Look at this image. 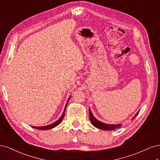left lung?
Instances as JSON below:
<instances>
[{
  "label": "left lung",
  "instance_id": "left-lung-1",
  "mask_svg": "<svg viewBox=\"0 0 160 160\" xmlns=\"http://www.w3.org/2000/svg\"><path fill=\"white\" fill-rule=\"evenodd\" d=\"M139 112H140V110H139L136 113V114L133 116L132 120L134 119V118L136 117V116L139 114ZM89 116H90V120L92 124H93V126L97 128L101 129V130H114L116 128H120L121 126H122V123H118V124H108V123H105L104 122H102L99 120H98L94 116L93 114L92 113L90 108H89Z\"/></svg>",
  "mask_w": 160,
  "mask_h": 160
}]
</instances>
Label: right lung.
Listing matches in <instances>:
<instances>
[{
	"label": "right lung",
	"mask_w": 160,
	"mask_h": 160,
	"mask_svg": "<svg viewBox=\"0 0 160 160\" xmlns=\"http://www.w3.org/2000/svg\"><path fill=\"white\" fill-rule=\"evenodd\" d=\"M70 98H71V96L68 98V100H67L66 104V106H65V108H64V112H63V113H62V116H60V118H59V119H58L57 121H56L55 122H54V123H51V124L47 125V126H39V127H37V126H32V128H35V129H37V130H50V129L54 128H55L56 126H57L58 125H59L60 123V122H61L62 121L63 118H64V117L65 111H66V106H67V104H68V101H69V100H70Z\"/></svg>",
	"instance_id": "obj_1"
}]
</instances>
